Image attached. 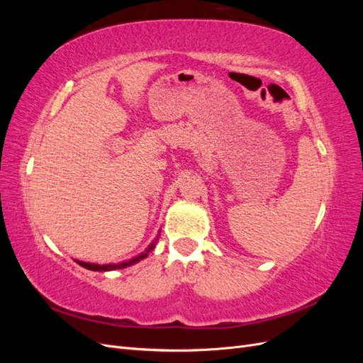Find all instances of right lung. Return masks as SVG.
<instances>
[{
    "mask_svg": "<svg viewBox=\"0 0 363 363\" xmlns=\"http://www.w3.org/2000/svg\"><path fill=\"white\" fill-rule=\"evenodd\" d=\"M155 247H156L155 244H151L145 252H142V255H139L138 257H133V259L128 260V262L118 263V265H96V263H86V262H80V260L77 262V263H79L80 267H83V268H86V269H92V271H112V269H121V268H127V267H130V265H135V263H138L139 260L145 259V257L148 256V252H150L152 248H155Z\"/></svg>",
    "mask_w": 363,
    "mask_h": 363,
    "instance_id": "1",
    "label": "right lung"
}]
</instances>
